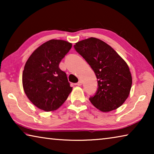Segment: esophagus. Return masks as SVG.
Instances as JSON below:
<instances>
[{"instance_id":"obj_1","label":"esophagus","mask_w":154,"mask_h":154,"mask_svg":"<svg viewBox=\"0 0 154 154\" xmlns=\"http://www.w3.org/2000/svg\"><path fill=\"white\" fill-rule=\"evenodd\" d=\"M75 85H79V86H80V85H82V80H79V82H78L77 83H75Z\"/></svg>"}]
</instances>
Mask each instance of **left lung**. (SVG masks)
I'll list each match as a JSON object with an SVG mask.
<instances>
[{
	"mask_svg": "<svg viewBox=\"0 0 154 154\" xmlns=\"http://www.w3.org/2000/svg\"><path fill=\"white\" fill-rule=\"evenodd\" d=\"M75 49L89 64L98 79V88L89 98L103 112L119 107L128 97L132 86L129 67L108 44L91 37L75 43Z\"/></svg>",
	"mask_w": 154,
	"mask_h": 154,
	"instance_id": "8db88e82",
	"label": "left lung"
}]
</instances>
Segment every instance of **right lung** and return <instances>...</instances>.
Returning <instances> with one entry per match:
<instances>
[{
  "label": "right lung",
  "mask_w": 154,
  "mask_h": 154,
  "mask_svg": "<svg viewBox=\"0 0 154 154\" xmlns=\"http://www.w3.org/2000/svg\"><path fill=\"white\" fill-rule=\"evenodd\" d=\"M72 48L66 41L51 39L35 49L26 62L22 73L23 88L28 99L45 111L58 109L72 88L59 64Z\"/></svg>",
  "instance_id": "obj_1"
}]
</instances>
